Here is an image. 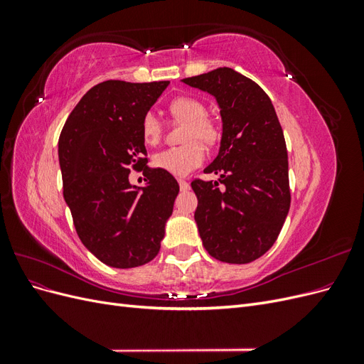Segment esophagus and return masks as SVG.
<instances>
[{
	"label": "esophagus",
	"mask_w": 364,
	"mask_h": 364,
	"mask_svg": "<svg viewBox=\"0 0 364 364\" xmlns=\"http://www.w3.org/2000/svg\"><path fill=\"white\" fill-rule=\"evenodd\" d=\"M179 186H181V191H188L190 190V183L186 181L179 179Z\"/></svg>",
	"instance_id": "obj_1"
}]
</instances>
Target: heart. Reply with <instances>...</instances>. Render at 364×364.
<instances>
[{"label":"heart","mask_w":364,"mask_h":364,"mask_svg":"<svg viewBox=\"0 0 364 364\" xmlns=\"http://www.w3.org/2000/svg\"><path fill=\"white\" fill-rule=\"evenodd\" d=\"M170 114L179 121H185L186 129L183 146L165 149L153 156L155 167L167 171L173 176H186L205 161V144H214L218 138V129L211 119L206 118V107L202 102L191 97H178L168 106ZM142 138L150 146L159 142L162 135V124L156 114L147 112L141 124Z\"/></svg>","instance_id":"b5f03b06"}]
</instances>
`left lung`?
Segmentation results:
<instances>
[{"label": "left lung", "mask_w": 364, "mask_h": 364, "mask_svg": "<svg viewBox=\"0 0 364 364\" xmlns=\"http://www.w3.org/2000/svg\"><path fill=\"white\" fill-rule=\"evenodd\" d=\"M215 98L222 117L217 158L203 170L218 182L194 181V220L209 255L247 264L277 241L290 209L289 158L269 95L232 68L183 79Z\"/></svg>", "instance_id": "obj_1"}]
</instances>
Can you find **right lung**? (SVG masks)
Wrapping results in <instances>:
<instances>
[{"label":"right lung","mask_w":364,"mask_h":364,"mask_svg":"<svg viewBox=\"0 0 364 364\" xmlns=\"http://www.w3.org/2000/svg\"><path fill=\"white\" fill-rule=\"evenodd\" d=\"M168 85L98 83L62 129L58 155L63 199L82 243L106 266L138 267L161 249L179 183L147 165L141 124ZM142 163L146 183L132 186L128 167Z\"/></svg>","instance_id":"1"}]
</instances>
